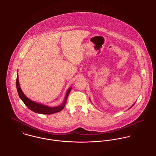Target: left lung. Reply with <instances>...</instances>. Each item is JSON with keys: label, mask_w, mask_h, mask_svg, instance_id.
Masks as SVG:
<instances>
[{"label": "left lung", "mask_w": 156, "mask_h": 156, "mask_svg": "<svg viewBox=\"0 0 156 156\" xmlns=\"http://www.w3.org/2000/svg\"><path fill=\"white\" fill-rule=\"evenodd\" d=\"M134 104H135V103H134ZM133 106H132V107H133ZM132 107H131V108H132ZM129 108V109H130V108ZM129 109H128V110H129Z\"/></svg>", "instance_id": "1"}]
</instances>
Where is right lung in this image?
Wrapping results in <instances>:
<instances>
[{"mask_svg":"<svg viewBox=\"0 0 156 156\" xmlns=\"http://www.w3.org/2000/svg\"><path fill=\"white\" fill-rule=\"evenodd\" d=\"M16 87H17V90L18 92V94L20 98V99L23 101L24 105L32 111L38 113H41V114H44V115H49V114H53L56 112L61 111L66 106V104L67 103V98L68 96L71 91V88H69V89L67 90V92L66 94L64 101L63 103L56 107H49L47 105H44L43 104H40L37 102H35L29 98H28L24 94L22 90L21 89V87L20 86L19 83V76L18 74H17V79H16Z\"/></svg>","mask_w":156,"mask_h":156,"instance_id":"right-lung-1","label":"right lung"}]
</instances>
